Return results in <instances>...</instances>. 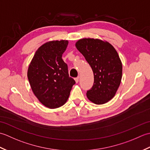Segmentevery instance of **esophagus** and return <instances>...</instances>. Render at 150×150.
Masks as SVG:
<instances>
[{"label":"esophagus","instance_id":"obj_1","mask_svg":"<svg viewBox=\"0 0 150 150\" xmlns=\"http://www.w3.org/2000/svg\"><path fill=\"white\" fill-rule=\"evenodd\" d=\"M75 82H76V83H78L79 81V77H77V78H75Z\"/></svg>","mask_w":150,"mask_h":150}]
</instances>
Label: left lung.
I'll list each match as a JSON object with an SVG mask.
<instances>
[{
	"instance_id": "left-lung-1",
	"label": "left lung",
	"mask_w": 150,
	"mask_h": 150,
	"mask_svg": "<svg viewBox=\"0 0 150 150\" xmlns=\"http://www.w3.org/2000/svg\"><path fill=\"white\" fill-rule=\"evenodd\" d=\"M75 46L93 72L94 83L87 91L88 98L96 104L108 103L115 95L122 79V65L116 50L107 41L90 38L79 40Z\"/></svg>"
}]
</instances>
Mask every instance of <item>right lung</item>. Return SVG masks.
I'll use <instances>...</instances> for the list:
<instances>
[{
	"instance_id": "add662e5",
	"label": "right lung",
	"mask_w": 150,
	"mask_h": 150,
	"mask_svg": "<svg viewBox=\"0 0 150 150\" xmlns=\"http://www.w3.org/2000/svg\"><path fill=\"white\" fill-rule=\"evenodd\" d=\"M68 40L49 41L39 47L28 69V78L34 95L46 107L54 109L68 99L74 79L69 77L62 56Z\"/></svg>"
}]
</instances>
